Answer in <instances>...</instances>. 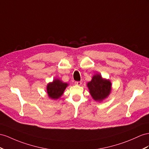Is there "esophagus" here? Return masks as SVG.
<instances>
[{
  "mask_svg": "<svg viewBox=\"0 0 149 149\" xmlns=\"http://www.w3.org/2000/svg\"><path fill=\"white\" fill-rule=\"evenodd\" d=\"M82 82L81 81H76L75 82V84L77 85V86H81L82 84Z\"/></svg>",
  "mask_w": 149,
  "mask_h": 149,
  "instance_id": "1",
  "label": "esophagus"
}]
</instances>
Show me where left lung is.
I'll list each match as a JSON object with an SVG mask.
<instances>
[{"instance_id":"8db88e82","label":"left lung","mask_w":149,"mask_h":149,"mask_svg":"<svg viewBox=\"0 0 149 149\" xmlns=\"http://www.w3.org/2000/svg\"><path fill=\"white\" fill-rule=\"evenodd\" d=\"M87 86L91 97L97 102H102L107 98L112 89L110 80L103 78L100 74L94 75L91 81L87 82Z\"/></svg>"}]
</instances>
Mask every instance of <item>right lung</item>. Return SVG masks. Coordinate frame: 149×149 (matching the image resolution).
<instances>
[{
	"instance_id": "right-lung-1",
	"label": "right lung",
	"mask_w": 149,
	"mask_h": 149,
	"mask_svg": "<svg viewBox=\"0 0 149 149\" xmlns=\"http://www.w3.org/2000/svg\"><path fill=\"white\" fill-rule=\"evenodd\" d=\"M68 84L62 82L59 79H55L47 86L48 96L51 100H57L62 96Z\"/></svg>"
}]
</instances>
